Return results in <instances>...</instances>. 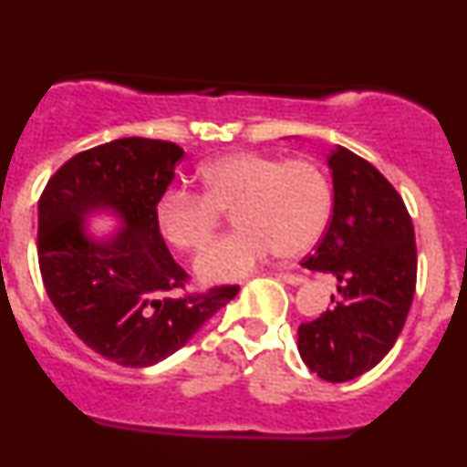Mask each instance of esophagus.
<instances>
[{
  "label": "esophagus",
  "instance_id": "34e87169",
  "mask_svg": "<svg viewBox=\"0 0 467 467\" xmlns=\"http://www.w3.org/2000/svg\"><path fill=\"white\" fill-rule=\"evenodd\" d=\"M277 277L282 279V282L291 284V286H299V284L304 282V277H302V275H297V273H279Z\"/></svg>",
  "mask_w": 467,
  "mask_h": 467
}]
</instances>
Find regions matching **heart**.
<instances>
[{
    "label": "heart",
    "instance_id": "b5f03b06",
    "mask_svg": "<svg viewBox=\"0 0 467 467\" xmlns=\"http://www.w3.org/2000/svg\"><path fill=\"white\" fill-rule=\"evenodd\" d=\"M196 181L199 194L168 190L156 201L154 223L171 248L194 253L213 239L221 214L233 210L239 228L196 259L203 282L246 277L277 250L284 257L306 253L331 219V183L308 159L234 151L205 163Z\"/></svg>",
    "mask_w": 467,
    "mask_h": 467
}]
</instances>
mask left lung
I'll list each match as a JSON object with an SVG mask.
<instances>
[{
	"label": "left lung",
	"instance_id": "8db88e82",
	"mask_svg": "<svg viewBox=\"0 0 467 467\" xmlns=\"http://www.w3.org/2000/svg\"><path fill=\"white\" fill-rule=\"evenodd\" d=\"M333 214L311 271L336 275L340 299L299 324L297 349L308 369L347 382L374 369L399 340L416 291L414 225L394 185L369 161L337 145L328 154Z\"/></svg>",
	"mask_w": 467,
	"mask_h": 467
}]
</instances>
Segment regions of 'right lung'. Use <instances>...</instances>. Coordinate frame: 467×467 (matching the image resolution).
Listing matches in <instances>:
<instances>
[{"label": "right lung", "mask_w": 467, "mask_h": 467, "mask_svg": "<svg viewBox=\"0 0 467 467\" xmlns=\"http://www.w3.org/2000/svg\"><path fill=\"white\" fill-rule=\"evenodd\" d=\"M183 150L170 140L118 139L68 159L37 203L44 288L71 331L107 360L150 367L179 351L239 286L183 291L190 275L156 230L154 205ZM114 209L123 230L93 243L84 217Z\"/></svg>", "instance_id": "obj_1"}]
</instances>
